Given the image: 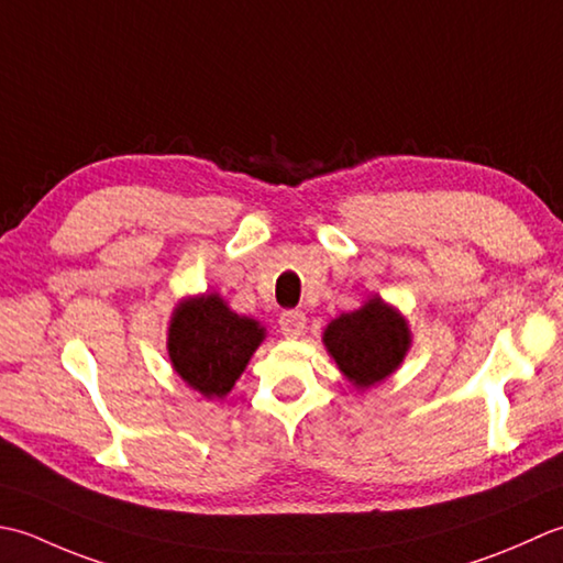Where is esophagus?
I'll return each mask as SVG.
<instances>
[{
  "label": "esophagus",
  "mask_w": 563,
  "mask_h": 563,
  "mask_svg": "<svg viewBox=\"0 0 563 563\" xmlns=\"http://www.w3.org/2000/svg\"><path fill=\"white\" fill-rule=\"evenodd\" d=\"M279 328L286 338H301L303 330H306V313L303 311H286L279 318Z\"/></svg>",
  "instance_id": "obj_1"
}]
</instances>
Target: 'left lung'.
Listing matches in <instances>:
<instances>
[{
    "mask_svg": "<svg viewBox=\"0 0 563 563\" xmlns=\"http://www.w3.org/2000/svg\"><path fill=\"white\" fill-rule=\"evenodd\" d=\"M323 345L342 376L366 391L386 382L412 345L408 318L382 296H369L357 311L340 313L323 330Z\"/></svg>",
    "mask_w": 563,
    "mask_h": 563,
    "instance_id": "obj_1",
    "label": "left lung"
}]
</instances>
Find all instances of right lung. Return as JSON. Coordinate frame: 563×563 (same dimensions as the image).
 Instances as JSON below:
<instances>
[{
  "mask_svg": "<svg viewBox=\"0 0 563 563\" xmlns=\"http://www.w3.org/2000/svg\"><path fill=\"white\" fill-rule=\"evenodd\" d=\"M265 338L267 328L235 313L221 294H194L169 316L167 354L181 382L213 400L233 391Z\"/></svg>",
  "mask_w": 563,
  "mask_h": 563,
  "instance_id": "1",
  "label": "right lung"
}]
</instances>
